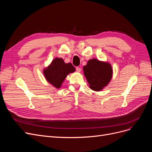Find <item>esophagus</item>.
Masks as SVG:
<instances>
[{"label":"esophagus","instance_id":"1","mask_svg":"<svg viewBox=\"0 0 152 152\" xmlns=\"http://www.w3.org/2000/svg\"><path fill=\"white\" fill-rule=\"evenodd\" d=\"M76 71H77V72H80L81 71L80 68H79V67H76Z\"/></svg>","mask_w":152,"mask_h":152}]
</instances>
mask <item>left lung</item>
Here are the masks:
<instances>
[{
	"instance_id": "left-lung-1",
	"label": "left lung",
	"mask_w": 152,
	"mask_h": 152,
	"mask_svg": "<svg viewBox=\"0 0 152 152\" xmlns=\"http://www.w3.org/2000/svg\"><path fill=\"white\" fill-rule=\"evenodd\" d=\"M83 70L90 88L96 91L102 90L107 86L112 77L111 65L96 59L89 60Z\"/></svg>"
}]
</instances>
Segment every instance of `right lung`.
Masks as SVG:
<instances>
[{"label": "right lung", "instance_id": "obj_1", "mask_svg": "<svg viewBox=\"0 0 152 152\" xmlns=\"http://www.w3.org/2000/svg\"><path fill=\"white\" fill-rule=\"evenodd\" d=\"M75 70L72 63H65L61 58H55L50 65L44 70V74L50 84L59 88L68 73Z\"/></svg>", "mask_w": 152, "mask_h": 152}]
</instances>
